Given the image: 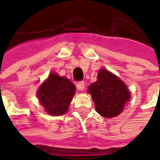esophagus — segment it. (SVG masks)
Listing matches in <instances>:
<instances>
[{"label": "esophagus", "mask_w": 160, "mask_h": 160, "mask_svg": "<svg viewBox=\"0 0 160 160\" xmlns=\"http://www.w3.org/2000/svg\"><path fill=\"white\" fill-rule=\"evenodd\" d=\"M76 87H77V89H79V90H83V89H84V87H85V83H84L83 81H80V82L77 83Z\"/></svg>", "instance_id": "34e87169"}]
</instances>
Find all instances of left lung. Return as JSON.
Segmentation results:
<instances>
[{
  "mask_svg": "<svg viewBox=\"0 0 160 160\" xmlns=\"http://www.w3.org/2000/svg\"><path fill=\"white\" fill-rule=\"evenodd\" d=\"M95 108L104 118H114L119 115L130 99V92L126 84L116 75L106 69H101L98 80L89 86Z\"/></svg>",
  "mask_w": 160,
  "mask_h": 160,
  "instance_id": "obj_1",
  "label": "left lung"
}]
</instances>
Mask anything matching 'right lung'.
<instances>
[{
	"instance_id": "right-lung-1",
	"label": "right lung",
	"mask_w": 160,
	"mask_h": 160,
	"mask_svg": "<svg viewBox=\"0 0 160 160\" xmlns=\"http://www.w3.org/2000/svg\"><path fill=\"white\" fill-rule=\"evenodd\" d=\"M75 90L71 80L52 72L39 88L37 96L48 114L61 116L68 111Z\"/></svg>"
}]
</instances>
